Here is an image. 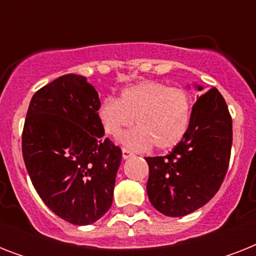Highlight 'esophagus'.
<instances>
[{
  "label": "esophagus",
  "mask_w": 256,
  "mask_h": 256,
  "mask_svg": "<svg viewBox=\"0 0 256 256\" xmlns=\"http://www.w3.org/2000/svg\"><path fill=\"white\" fill-rule=\"evenodd\" d=\"M134 156L132 152H128V148H122V158L124 160H128V158H132V156Z\"/></svg>",
  "instance_id": "esophagus-1"
}]
</instances>
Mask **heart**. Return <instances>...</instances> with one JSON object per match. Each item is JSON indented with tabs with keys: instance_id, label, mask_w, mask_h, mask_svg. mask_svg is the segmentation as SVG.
<instances>
[{
	"instance_id": "1",
	"label": "heart",
	"mask_w": 256,
	"mask_h": 256,
	"mask_svg": "<svg viewBox=\"0 0 256 256\" xmlns=\"http://www.w3.org/2000/svg\"><path fill=\"white\" fill-rule=\"evenodd\" d=\"M98 118L104 132L118 136L124 148L144 152L152 144L158 150H170L180 144L191 124L192 102L186 90L171 88L160 81H140L124 88L120 100L108 96L98 106Z\"/></svg>"
}]
</instances>
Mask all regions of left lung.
<instances>
[{
    "label": "left lung",
    "mask_w": 256,
    "mask_h": 256,
    "mask_svg": "<svg viewBox=\"0 0 256 256\" xmlns=\"http://www.w3.org/2000/svg\"><path fill=\"white\" fill-rule=\"evenodd\" d=\"M199 92L202 86L195 85ZM232 144V120L215 88L192 106L186 136L168 156H148V195L168 216H184L210 200L226 176Z\"/></svg>",
    "instance_id": "8db88e82"
}]
</instances>
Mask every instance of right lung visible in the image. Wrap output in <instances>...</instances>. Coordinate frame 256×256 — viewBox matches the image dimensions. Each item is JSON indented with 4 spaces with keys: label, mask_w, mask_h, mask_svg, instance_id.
<instances>
[{
    "label": "right lung",
    "mask_w": 256,
    "mask_h": 256,
    "mask_svg": "<svg viewBox=\"0 0 256 256\" xmlns=\"http://www.w3.org/2000/svg\"><path fill=\"white\" fill-rule=\"evenodd\" d=\"M100 100L85 77L66 74L38 90L22 132V156L34 188L64 220L86 226L112 203L122 152L98 118Z\"/></svg>",
    "instance_id": "1"
}]
</instances>
